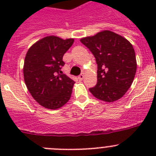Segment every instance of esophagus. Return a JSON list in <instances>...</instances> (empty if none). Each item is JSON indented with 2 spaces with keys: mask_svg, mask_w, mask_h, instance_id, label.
<instances>
[{
  "mask_svg": "<svg viewBox=\"0 0 156 156\" xmlns=\"http://www.w3.org/2000/svg\"><path fill=\"white\" fill-rule=\"evenodd\" d=\"M83 77H84V74L81 73L80 75L79 76H78V79H79L80 80H82L83 79Z\"/></svg>",
  "mask_w": 156,
  "mask_h": 156,
  "instance_id": "esophagus-1",
  "label": "esophagus"
}]
</instances>
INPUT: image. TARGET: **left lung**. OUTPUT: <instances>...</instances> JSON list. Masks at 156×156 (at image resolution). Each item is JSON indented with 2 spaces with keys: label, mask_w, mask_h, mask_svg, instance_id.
Masks as SVG:
<instances>
[{
  "label": "left lung",
  "mask_w": 156,
  "mask_h": 156,
  "mask_svg": "<svg viewBox=\"0 0 156 156\" xmlns=\"http://www.w3.org/2000/svg\"><path fill=\"white\" fill-rule=\"evenodd\" d=\"M80 42L92 52L98 65V82L89 89L90 93L107 102L119 100L130 87L137 70L132 44L109 30L83 37Z\"/></svg>",
  "instance_id": "1"
}]
</instances>
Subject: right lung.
<instances>
[{
	"label": "right lung",
	"instance_id": "1",
	"mask_svg": "<svg viewBox=\"0 0 156 156\" xmlns=\"http://www.w3.org/2000/svg\"><path fill=\"white\" fill-rule=\"evenodd\" d=\"M74 39L48 36L32 45L23 66L25 83L32 97L46 108L58 109L71 97L73 80L61 74L63 55Z\"/></svg>",
	"mask_w": 156,
	"mask_h": 156
}]
</instances>
